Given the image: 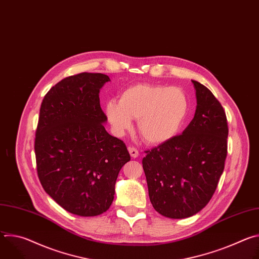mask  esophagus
I'll list each match as a JSON object with an SVG mask.
<instances>
[{
    "label": "esophagus",
    "mask_w": 259,
    "mask_h": 259,
    "mask_svg": "<svg viewBox=\"0 0 259 259\" xmlns=\"http://www.w3.org/2000/svg\"><path fill=\"white\" fill-rule=\"evenodd\" d=\"M128 151H129L130 156H131L132 158H134V159L139 156V152H138L136 149H134V147H132V146H129V147H128Z\"/></svg>",
    "instance_id": "esophagus-1"
}]
</instances>
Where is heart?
Wrapping results in <instances>:
<instances>
[{"label":"heart","mask_w":259,"mask_h":259,"mask_svg":"<svg viewBox=\"0 0 259 259\" xmlns=\"http://www.w3.org/2000/svg\"><path fill=\"white\" fill-rule=\"evenodd\" d=\"M189 107L188 95L182 89L144 83L126 88L120 100H108L105 115L119 135L131 129L132 119H137L140 136L147 143L158 145L180 132Z\"/></svg>","instance_id":"obj_1"}]
</instances>
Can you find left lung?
I'll return each instance as SVG.
<instances>
[{
    "instance_id": "obj_1",
    "label": "left lung",
    "mask_w": 259,
    "mask_h": 259,
    "mask_svg": "<svg viewBox=\"0 0 259 259\" xmlns=\"http://www.w3.org/2000/svg\"><path fill=\"white\" fill-rule=\"evenodd\" d=\"M192 82L197 98L194 119L181 135L145 152L142 160L153 207L173 219L191 217L208 204L228 153L224 107L207 87Z\"/></svg>"
}]
</instances>
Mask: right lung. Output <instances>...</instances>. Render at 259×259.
I'll return each instance as SVG.
<instances>
[{
  "label": "right lung",
  "mask_w": 259,
  "mask_h": 259,
  "mask_svg": "<svg viewBox=\"0 0 259 259\" xmlns=\"http://www.w3.org/2000/svg\"><path fill=\"white\" fill-rule=\"evenodd\" d=\"M109 81L98 72L65 78L40 108L34 139L39 179L58 205L79 216L110 207L119 172L130 161L125 143L104 128L99 91Z\"/></svg>",
  "instance_id": "right-lung-1"
}]
</instances>
